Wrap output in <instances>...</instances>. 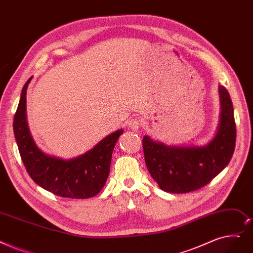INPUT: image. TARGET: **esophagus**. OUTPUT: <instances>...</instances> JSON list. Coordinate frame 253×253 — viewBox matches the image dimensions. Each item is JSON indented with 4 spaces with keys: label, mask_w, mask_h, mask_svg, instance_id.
<instances>
[{
    "label": "esophagus",
    "mask_w": 253,
    "mask_h": 253,
    "mask_svg": "<svg viewBox=\"0 0 253 253\" xmlns=\"http://www.w3.org/2000/svg\"><path fill=\"white\" fill-rule=\"evenodd\" d=\"M128 126H129V128H130V129H132V130L137 131V130L141 127V122H140V120H139L138 118H132V119H130L129 123H128Z\"/></svg>",
    "instance_id": "obj_1"
}]
</instances>
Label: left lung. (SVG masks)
<instances>
[{
    "mask_svg": "<svg viewBox=\"0 0 253 253\" xmlns=\"http://www.w3.org/2000/svg\"><path fill=\"white\" fill-rule=\"evenodd\" d=\"M220 93V123L215 137L205 147H169L142 138L149 172L160 189L187 193L200 189L221 172L232 159L236 146V123L233 102L224 86Z\"/></svg>",
    "mask_w": 253,
    "mask_h": 253,
    "instance_id": "8db88e82",
    "label": "left lung"
}]
</instances>
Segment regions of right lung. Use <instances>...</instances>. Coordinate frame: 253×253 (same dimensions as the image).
I'll return each instance as SVG.
<instances>
[{
	"label": "right lung",
	"mask_w": 253,
	"mask_h": 253,
	"mask_svg": "<svg viewBox=\"0 0 253 253\" xmlns=\"http://www.w3.org/2000/svg\"><path fill=\"white\" fill-rule=\"evenodd\" d=\"M28 80L21 91L20 100L14 115L13 130L21 160L32 180L53 194L69 199H89L99 193L107 180L112 154L120 129L107 135L84 155L71 160H63L41 152L33 140L26 119Z\"/></svg>",
	"instance_id": "add662e5"
}]
</instances>
